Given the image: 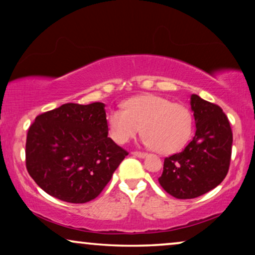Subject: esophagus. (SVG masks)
Here are the masks:
<instances>
[{
  "label": "esophagus",
  "instance_id": "34e87169",
  "mask_svg": "<svg viewBox=\"0 0 255 255\" xmlns=\"http://www.w3.org/2000/svg\"><path fill=\"white\" fill-rule=\"evenodd\" d=\"M131 154L133 156H138V158H145V156H147V153L144 152H132Z\"/></svg>",
  "mask_w": 255,
  "mask_h": 255
}]
</instances>
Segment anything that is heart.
Returning a JSON list of instances; mask_svg holds the SVG:
<instances>
[{"instance_id":"heart-1","label":"heart","mask_w":255,"mask_h":255,"mask_svg":"<svg viewBox=\"0 0 255 255\" xmlns=\"http://www.w3.org/2000/svg\"><path fill=\"white\" fill-rule=\"evenodd\" d=\"M124 110L114 109L108 115L110 137L125 144L139 132L142 142L156 152L170 154L186 145L191 134L193 117L181 104L155 95H141L128 100Z\"/></svg>"}]
</instances>
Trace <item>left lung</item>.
Listing matches in <instances>:
<instances>
[{"mask_svg":"<svg viewBox=\"0 0 255 255\" xmlns=\"http://www.w3.org/2000/svg\"><path fill=\"white\" fill-rule=\"evenodd\" d=\"M196 132L182 152L165 159L159 183L172 196L187 200L214 189L228 174L232 131L222 108L190 95Z\"/></svg>","mask_w":255,"mask_h":255,"instance_id":"obj_1","label":"left lung"}]
</instances>
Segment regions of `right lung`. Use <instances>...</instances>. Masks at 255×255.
<instances>
[{"label": "right lung", "mask_w": 255, "mask_h": 255, "mask_svg": "<svg viewBox=\"0 0 255 255\" xmlns=\"http://www.w3.org/2000/svg\"><path fill=\"white\" fill-rule=\"evenodd\" d=\"M104 108L66 103L36 117L26 137V168L45 193L86 203L111 180L128 152L108 137Z\"/></svg>", "instance_id": "obj_1"}]
</instances>
